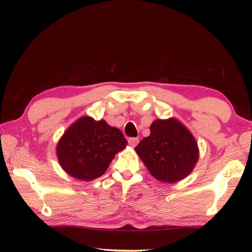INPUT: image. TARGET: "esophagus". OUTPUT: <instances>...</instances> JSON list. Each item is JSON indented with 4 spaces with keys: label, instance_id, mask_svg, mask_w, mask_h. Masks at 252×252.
Returning <instances> with one entry per match:
<instances>
[{
    "label": "esophagus",
    "instance_id": "esophagus-1",
    "mask_svg": "<svg viewBox=\"0 0 252 252\" xmlns=\"http://www.w3.org/2000/svg\"><path fill=\"white\" fill-rule=\"evenodd\" d=\"M138 142H140V140H138L137 137H131V138H129V144H130L131 147H135L137 144H138Z\"/></svg>",
    "mask_w": 252,
    "mask_h": 252
}]
</instances>
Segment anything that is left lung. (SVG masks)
<instances>
[{
  "instance_id": "1",
  "label": "left lung",
  "mask_w": 252,
  "mask_h": 252,
  "mask_svg": "<svg viewBox=\"0 0 252 252\" xmlns=\"http://www.w3.org/2000/svg\"><path fill=\"white\" fill-rule=\"evenodd\" d=\"M135 152L154 178L165 183L185 179L199 157L195 137L175 118L155 120L151 135L143 138Z\"/></svg>"
}]
</instances>
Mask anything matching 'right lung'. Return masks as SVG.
Instances as JSON below:
<instances>
[{
	"mask_svg": "<svg viewBox=\"0 0 252 252\" xmlns=\"http://www.w3.org/2000/svg\"><path fill=\"white\" fill-rule=\"evenodd\" d=\"M122 132L96 121L81 117L68 127L57 144L56 154L63 171L81 181H91L103 175L118 152L126 146Z\"/></svg>",
	"mask_w": 252,
	"mask_h": 252,
	"instance_id": "right-lung-1",
	"label": "right lung"
}]
</instances>
